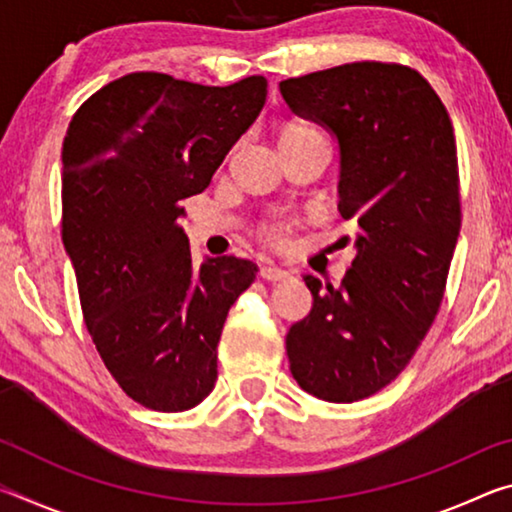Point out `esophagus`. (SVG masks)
<instances>
[{"instance_id": "34e87169", "label": "esophagus", "mask_w": 512, "mask_h": 512, "mask_svg": "<svg viewBox=\"0 0 512 512\" xmlns=\"http://www.w3.org/2000/svg\"><path fill=\"white\" fill-rule=\"evenodd\" d=\"M259 275H262L264 280L277 282V280H287L291 273L284 271V268H277V266H262V271H259Z\"/></svg>"}]
</instances>
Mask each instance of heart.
<instances>
[{
    "mask_svg": "<svg viewBox=\"0 0 512 512\" xmlns=\"http://www.w3.org/2000/svg\"><path fill=\"white\" fill-rule=\"evenodd\" d=\"M307 131H314V128L302 126V124H289L287 128H284L282 135H298V133H307Z\"/></svg>",
    "mask_w": 512,
    "mask_h": 512,
    "instance_id": "b5f03b06",
    "label": "heart"
}]
</instances>
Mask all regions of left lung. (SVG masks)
Here are the masks:
<instances>
[{"instance_id": "obj_1", "label": "left lung", "mask_w": 512, "mask_h": 512, "mask_svg": "<svg viewBox=\"0 0 512 512\" xmlns=\"http://www.w3.org/2000/svg\"><path fill=\"white\" fill-rule=\"evenodd\" d=\"M298 117L339 144V212L357 257L339 289L305 275L309 314L287 334L291 375L325 402H357L400 375L438 314L461 230L452 119L427 79L350 63L280 83Z\"/></svg>"}]
</instances>
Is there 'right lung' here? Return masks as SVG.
I'll list each match as a JSON object with an SVG mask.
<instances>
[{"instance_id": "add662e5", "label": "right lung", "mask_w": 512, "mask_h": 512, "mask_svg": "<svg viewBox=\"0 0 512 512\" xmlns=\"http://www.w3.org/2000/svg\"><path fill=\"white\" fill-rule=\"evenodd\" d=\"M264 76L212 88L135 72L76 110L63 142V244L94 345L153 411L212 393L216 345L257 266L189 253L180 216L266 101Z\"/></svg>"}]
</instances>
